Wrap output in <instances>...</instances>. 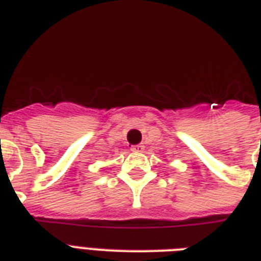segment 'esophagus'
<instances>
[{
	"instance_id": "esophagus-1",
	"label": "esophagus",
	"mask_w": 261,
	"mask_h": 261,
	"mask_svg": "<svg viewBox=\"0 0 261 261\" xmlns=\"http://www.w3.org/2000/svg\"><path fill=\"white\" fill-rule=\"evenodd\" d=\"M131 150L135 151V153H141V151L145 150V146H143L142 143L141 145H135V146H131Z\"/></svg>"
}]
</instances>
